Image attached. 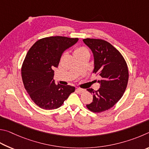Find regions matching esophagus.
Here are the masks:
<instances>
[{
  "label": "esophagus",
  "instance_id": "1",
  "mask_svg": "<svg viewBox=\"0 0 149 149\" xmlns=\"http://www.w3.org/2000/svg\"><path fill=\"white\" fill-rule=\"evenodd\" d=\"M77 90L78 92H79V93H82V92H85V90L82 89V88H77Z\"/></svg>",
  "mask_w": 149,
  "mask_h": 149
}]
</instances>
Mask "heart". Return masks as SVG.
Segmentation results:
<instances>
[{"label":"heart","mask_w":149,"mask_h":149,"mask_svg":"<svg viewBox=\"0 0 149 149\" xmlns=\"http://www.w3.org/2000/svg\"><path fill=\"white\" fill-rule=\"evenodd\" d=\"M88 52L86 48H84V47L80 46V47H78V48H77L74 49V56H77V55L83 54V53H84V52Z\"/></svg>","instance_id":"obj_1"}]
</instances>
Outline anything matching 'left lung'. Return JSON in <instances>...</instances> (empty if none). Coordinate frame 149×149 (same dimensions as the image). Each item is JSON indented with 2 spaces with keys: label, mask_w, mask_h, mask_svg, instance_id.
I'll use <instances>...</instances> for the list:
<instances>
[{
  "label": "left lung",
  "mask_w": 149,
  "mask_h": 149,
  "mask_svg": "<svg viewBox=\"0 0 149 149\" xmlns=\"http://www.w3.org/2000/svg\"><path fill=\"white\" fill-rule=\"evenodd\" d=\"M94 57V74L100 75L98 90L87 89L93 94V101L86 107L93 113H101L113 107L123 96L128 82V68L118 49L102 39L84 38Z\"/></svg>",
  "instance_id": "1"
}]
</instances>
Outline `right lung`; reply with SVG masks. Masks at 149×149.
Masks as SVG:
<instances>
[{
	"instance_id": "add662e5",
	"label": "right lung",
	"mask_w": 149,
	"mask_h": 149,
	"mask_svg": "<svg viewBox=\"0 0 149 149\" xmlns=\"http://www.w3.org/2000/svg\"><path fill=\"white\" fill-rule=\"evenodd\" d=\"M78 38L56 36L41 38L31 46L22 67L23 85L33 101L41 109L52 110L61 107L75 88L55 83L54 70L61 54Z\"/></svg>"
}]
</instances>
